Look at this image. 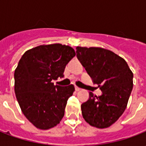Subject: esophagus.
<instances>
[{
    "instance_id": "obj_1",
    "label": "esophagus",
    "mask_w": 146,
    "mask_h": 146,
    "mask_svg": "<svg viewBox=\"0 0 146 146\" xmlns=\"http://www.w3.org/2000/svg\"><path fill=\"white\" fill-rule=\"evenodd\" d=\"M75 89H76V92H79V91H80V90H81V88H79V87H77V86H76V87H75Z\"/></svg>"
}]
</instances>
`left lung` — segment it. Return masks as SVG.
<instances>
[{
    "label": "left lung",
    "mask_w": 146,
    "mask_h": 146,
    "mask_svg": "<svg viewBox=\"0 0 146 146\" xmlns=\"http://www.w3.org/2000/svg\"><path fill=\"white\" fill-rule=\"evenodd\" d=\"M76 56L101 89L100 96L89 93L81 105L84 119L90 125L106 128L124 112L132 88L133 73L123 58L102 48L76 47Z\"/></svg>",
    "instance_id": "1"
}]
</instances>
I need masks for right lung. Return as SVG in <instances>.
Returning a JSON list of instances; mask_svg holds the SVG:
<instances>
[{
	"mask_svg": "<svg viewBox=\"0 0 146 146\" xmlns=\"http://www.w3.org/2000/svg\"><path fill=\"white\" fill-rule=\"evenodd\" d=\"M75 55L68 45H40L26 51L19 62L15 93L24 116L36 128L54 127L64 116L74 86L54 85L51 81L63 77L66 66Z\"/></svg>",
	"mask_w": 146,
	"mask_h": 146,
	"instance_id": "add662e5",
	"label": "right lung"
}]
</instances>
